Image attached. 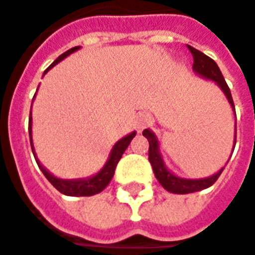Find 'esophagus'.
<instances>
[{
  "label": "esophagus",
  "mask_w": 255,
  "mask_h": 255,
  "mask_svg": "<svg viewBox=\"0 0 255 255\" xmlns=\"http://www.w3.org/2000/svg\"><path fill=\"white\" fill-rule=\"evenodd\" d=\"M134 123H136V128L139 130H143L147 125L150 123V116L147 115L146 112H140V113L136 115V122Z\"/></svg>",
  "instance_id": "obj_1"
}]
</instances>
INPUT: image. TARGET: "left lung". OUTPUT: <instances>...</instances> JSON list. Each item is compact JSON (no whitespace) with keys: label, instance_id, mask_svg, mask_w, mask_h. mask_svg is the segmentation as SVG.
Wrapping results in <instances>:
<instances>
[{"label":"left lung","instance_id":"8db88e82","mask_svg":"<svg viewBox=\"0 0 255 255\" xmlns=\"http://www.w3.org/2000/svg\"><path fill=\"white\" fill-rule=\"evenodd\" d=\"M188 50L191 51L192 57H194V64H192V69L197 71L198 74L214 80L215 83L218 84L225 96L228 97V102L231 103V106L234 108V102H233V96L230 92V87L224 79L223 73L220 70V67L217 66V63L208 56H205L202 51H199L197 48L188 45ZM236 110V109H234ZM142 134L145 136L149 142V162L152 165V169L153 173L156 176V179L159 181V184L169 192L173 194H189V192H197L201 189H205V188H210L211 185L215 184V181L220 178L221 172L224 171V168L220 172H217L215 175H212L210 178H205V179H182V178H178L175 176L173 173L166 169V166L163 165V160L160 158L159 153V145H158V140H156V136L152 133L149 129H145ZM236 140H237V125H236ZM236 147V145H234Z\"/></svg>","mask_w":255,"mask_h":255}]
</instances>
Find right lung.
Segmentation results:
<instances>
[{
  "label": "right lung",
  "instance_id": "1",
  "mask_svg": "<svg viewBox=\"0 0 255 255\" xmlns=\"http://www.w3.org/2000/svg\"><path fill=\"white\" fill-rule=\"evenodd\" d=\"M77 48H79V47H73V48H70V50H67L66 53H63L61 56H58V57L56 58V61H54L48 69H51L54 64H57L58 61H61L63 58L67 57L69 54H71L73 51H76ZM48 69H47V70H48ZM28 132H30V134H31V116H30V123H28ZM134 134H136L134 132L133 133L128 134L126 137L121 139V140L113 146L108 163H106V165H105V168L99 172L97 175H95L93 178H87V179H76V181H64V179H58V178H56V176H53V175L47 171L45 168H43V166L40 165V162H38V160H37V163H38V166H40L41 172L44 173L45 178L50 181V184L53 185L57 191H60L61 194H64V195H70V197H90V195H95V194L102 192V191L108 186L109 182L112 181V178H113V175H115V169H116V166H118V162L121 160L123 152L126 150V147L129 146V143H130V140L134 137ZM30 142H31V149H32L31 136H30ZM32 153H34V152H32ZM34 158H35V156H34Z\"/></svg>",
  "mask_w": 255,
  "mask_h": 255
}]
</instances>
